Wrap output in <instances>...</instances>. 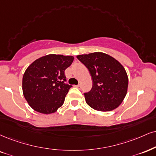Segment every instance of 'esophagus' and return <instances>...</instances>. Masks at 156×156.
I'll return each instance as SVG.
<instances>
[{"instance_id": "esophagus-1", "label": "esophagus", "mask_w": 156, "mask_h": 156, "mask_svg": "<svg viewBox=\"0 0 156 156\" xmlns=\"http://www.w3.org/2000/svg\"><path fill=\"white\" fill-rule=\"evenodd\" d=\"M75 87H76V88H78V89H81V85H80V84H77V85H75Z\"/></svg>"}]
</instances>
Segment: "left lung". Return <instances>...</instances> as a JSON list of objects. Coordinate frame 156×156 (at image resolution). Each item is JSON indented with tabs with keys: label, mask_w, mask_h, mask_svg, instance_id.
I'll return each mask as SVG.
<instances>
[{
	"label": "left lung",
	"mask_w": 156,
	"mask_h": 156,
	"mask_svg": "<svg viewBox=\"0 0 156 156\" xmlns=\"http://www.w3.org/2000/svg\"><path fill=\"white\" fill-rule=\"evenodd\" d=\"M76 58L87 67L93 80L91 90L84 93L87 105L100 111H110L119 107L128 88L124 66L114 58L101 52Z\"/></svg>",
	"instance_id": "left-lung-1"
}]
</instances>
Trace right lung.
Instances as JSON below:
<instances>
[{"mask_svg": "<svg viewBox=\"0 0 156 156\" xmlns=\"http://www.w3.org/2000/svg\"><path fill=\"white\" fill-rule=\"evenodd\" d=\"M72 55L49 54L37 59L25 71L23 94L29 105L37 112L55 113L64 103L72 87L65 83V70L71 66Z\"/></svg>", "mask_w": 156, "mask_h": 156, "instance_id": "right-lung-1", "label": "right lung"}]
</instances>
